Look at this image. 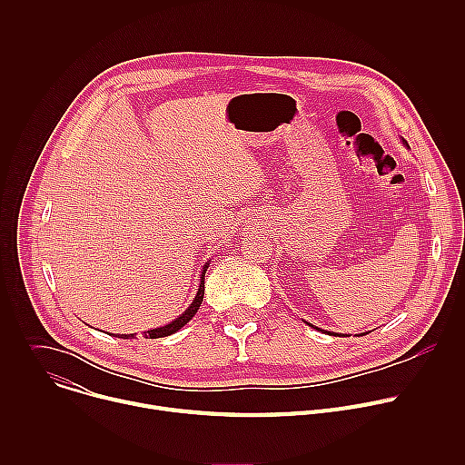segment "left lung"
Segmentation results:
<instances>
[{
	"label": "left lung",
	"mask_w": 465,
	"mask_h": 465,
	"mask_svg": "<svg viewBox=\"0 0 465 465\" xmlns=\"http://www.w3.org/2000/svg\"><path fill=\"white\" fill-rule=\"evenodd\" d=\"M329 335H337V333H329Z\"/></svg>",
	"instance_id": "1"
}]
</instances>
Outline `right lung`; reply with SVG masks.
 I'll use <instances>...</instances> for the list:
<instances>
[{
    "mask_svg": "<svg viewBox=\"0 0 465 465\" xmlns=\"http://www.w3.org/2000/svg\"><path fill=\"white\" fill-rule=\"evenodd\" d=\"M206 269H208V262H206V267H204V271H203V282H201V287H198V292H196V296H194V300H193V303L185 309V312L182 314V316H178L174 322H171V323H167V325H163V327H158V329H151V331H145V339H162V337H169V335H173V333H176L178 329H182L193 316H194V312L198 311V307H201V303H203V298H204V280H206ZM119 337V335H117ZM136 335H121L119 339H134Z\"/></svg>",
    "mask_w": 465,
    "mask_h": 465,
    "instance_id": "right-lung-1",
    "label": "right lung"
}]
</instances>
